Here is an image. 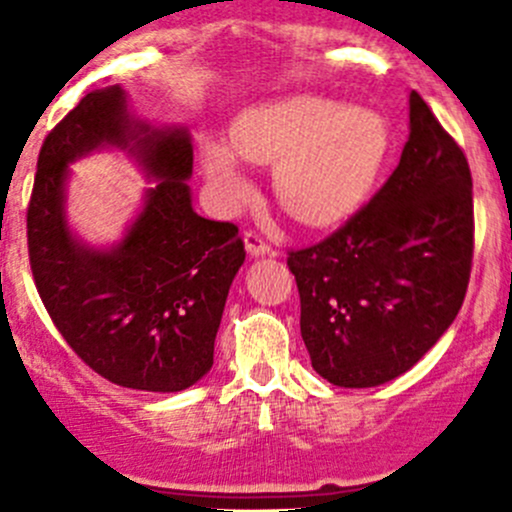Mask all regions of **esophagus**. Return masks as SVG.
Wrapping results in <instances>:
<instances>
[{
	"label": "esophagus",
	"instance_id": "obj_1",
	"mask_svg": "<svg viewBox=\"0 0 512 512\" xmlns=\"http://www.w3.org/2000/svg\"><path fill=\"white\" fill-rule=\"evenodd\" d=\"M245 250L250 252L252 257H262V255H272V245H267L265 240H262V235H257L255 230H247L245 232Z\"/></svg>",
	"mask_w": 512,
	"mask_h": 512
}]
</instances>
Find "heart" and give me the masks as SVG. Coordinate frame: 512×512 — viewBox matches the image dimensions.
<instances>
[{"instance_id":"obj_1","label":"heart","mask_w":512,"mask_h":512,"mask_svg":"<svg viewBox=\"0 0 512 512\" xmlns=\"http://www.w3.org/2000/svg\"><path fill=\"white\" fill-rule=\"evenodd\" d=\"M391 133L374 108L347 106L329 96L297 94L262 103L232 126V147L208 143L203 170L227 203L252 193L240 155L275 165V193L292 218L327 225L354 213L381 175Z\"/></svg>"}]
</instances>
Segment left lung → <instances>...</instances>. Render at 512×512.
<instances>
[{
    "label": "left lung",
    "instance_id": "8db88e82",
    "mask_svg": "<svg viewBox=\"0 0 512 512\" xmlns=\"http://www.w3.org/2000/svg\"><path fill=\"white\" fill-rule=\"evenodd\" d=\"M409 128L379 193L322 242L287 257L314 371L344 389L409 371L451 327L471 280L468 160L416 91Z\"/></svg>",
    "mask_w": 512,
    "mask_h": 512
}]
</instances>
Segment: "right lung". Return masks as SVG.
<instances>
[{
	"label": "right lung",
	"instance_id": "add662e5",
	"mask_svg": "<svg viewBox=\"0 0 512 512\" xmlns=\"http://www.w3.org/2000/svg\"><path fill=\"white\" fill-rule=\"evenodd\" d=\"M128 147L157 185L127 237L94 251L65 223L68 163ZM185 128L128 113L121 86L91 91L46 136L27 210L32 275L51 322L86 366L138 391H183L213 366L215 334L245 245L232 223L200 218L190 200Z\"/></svg>",
	"mask_w": 512,
	"mask_h": 512
}]
</instances>
